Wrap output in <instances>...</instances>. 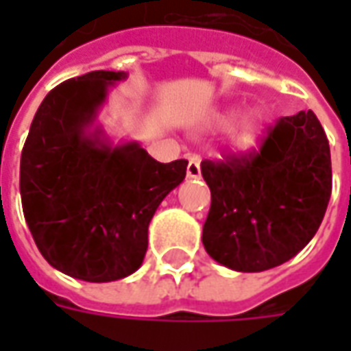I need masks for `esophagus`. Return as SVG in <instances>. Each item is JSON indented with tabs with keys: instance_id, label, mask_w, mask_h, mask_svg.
<instances>
[{
	"instance_id": "esophagus-1",
	"label": "esophagus",
	"mask_w": 351,
	"mask_h": 351,
	"mask_svg": "<svg viewBox=\"0 0 351 351\" xmlns=\"http://www.w3.org/2000/svg\"><path fill=\"white\" fill-rule=\"evenodd\" d=\"M186 175H188V178H199V176H201V163H199V158H191L190 163H188V169H186Z\"/></svg>"
}]
</instances>
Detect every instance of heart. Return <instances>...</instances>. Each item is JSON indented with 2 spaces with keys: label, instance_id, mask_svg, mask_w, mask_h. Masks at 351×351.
<instances>
[{
  "label": "heart",
  "instance_id": "obj_1",
  "mask_svg": "<svg viewBox=\"0 0 351 351\" xmlns=\"http://www.w3.org/2000/svg\"><path fill=\"white\" fill-rule=\"evenodd\" d=\"M237 114L235 108H229L226 110L221 118L228 122L231 120L233 116ZM259 133H261V118H259L258 112H248V114H244L241 118V122L237 123V128L233 130V143H235L237 148H241V150H248L252 146H256L259 138Z\"/></svg>",
  "mask_w": 351,
  "mask_h": 351
}]
</instances>
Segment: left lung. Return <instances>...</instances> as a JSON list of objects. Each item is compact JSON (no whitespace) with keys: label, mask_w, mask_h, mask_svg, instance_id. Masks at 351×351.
<instances>
[{"label":"left lung","mask_w":351,"mask_h":351,"mask_svg":"<svg viewBox=\"0 0 351 351\" xmlns=\"http://www.w3.org/2000/svg\"><path fill=\"white\" fill-rule=\"evenodd\" d=\"M210 188L206 254L228 269L261 272L286 263L316 235L331 197V150L312 110L280 118L259 152L205 160Z\"/></svg>","instance_id":"8db88e82"}]
</instances>
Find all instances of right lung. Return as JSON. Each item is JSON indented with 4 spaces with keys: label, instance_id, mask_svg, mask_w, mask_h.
I'll return each mask as SVG.
<instances>
[{
    "label": "right lung",
    "instance_id": "obj_1",
    "mask_svg": "<svg viewBox=\"0 0 351 351\" xmlns=\"http://www.w3.org/2000/svg\"><path fill=\"white\" fill-rule=\"evenodd\" d=\"M123 71L69 79L43 99L20 158V197L37 248L54 269L112 282L143 265L154 213L186 176L188 161L160 163L95 125Z\"/></svg>",
    "mask_w": 351,
    "mask_h": 351
}]
</instances>
